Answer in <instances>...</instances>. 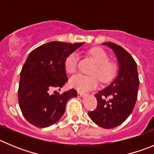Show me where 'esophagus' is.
Returning <instances> with one entry per match:
<instances>
[{
	"label": "esophagus",
	"instance_id": "obj_1",
	"mask_svg": "<svg viewBox=\"0 0 154 154\" xmlns=\"http://www.w3.org/2000/svg\"><path fill=\"white\" fill-rule=\"evenodd\" d=\"M78 97H83L86 96L85 93H82V92H78Z\"/></svg>",
	"mask_w": 154,
	"mask_h": 154
}]
</instances>
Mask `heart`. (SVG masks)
<instances>
[{
  "instance_id": "heart-1",
  "label": "heart",
  "mask_w": 154,
  "mask_h": 154,
  "mask_svg": "<svg viewBox=\"0 0 154 154\" xmlns=\"http://www.w3.org/2000/svg\"><path fill=\"white\" fill-rule=\"evenodd\" d=\"M89 54L96 63L91 74H96L102 82H109L116 72V66L109 60V56L102 48H95L90 50ZM79 55L73 52L67 56L65 60V69L69 74H73L77 70ZM70 84L78 91L86 92L95 89L99 84V79L96 75H84L77 74L72 76L70 79Z\"/></svg>"
}]
</instances>
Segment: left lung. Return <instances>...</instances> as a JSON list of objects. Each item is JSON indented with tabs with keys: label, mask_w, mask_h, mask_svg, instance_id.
Returning a JSON list of instances; mask_svg holds the SVG:
<instances>
[{
	"label": "left lung",
	"mask_w": 154,
	"mask_h": 154,
	"mask_svg": "<svg viewBox=\"0 0 154 154\" xmlns=\"http://www.w3.org/2000/svg\"><path fill=\"white\" fill-rule=\"evenodd\" d=\"M103 44L111 48L117 57L118 74L110 85L94 95L97 106L88 114L99 127L111 129L123 124L133 112L140 80L137 63L125 49L114 43Z\"/></svg>",
	"instance_id": "left-lung-1"
}]
</instances>
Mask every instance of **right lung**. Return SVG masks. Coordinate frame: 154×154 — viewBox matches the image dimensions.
I'll list each match as a JSON object with an SVG mask.
<instances>
[{"label":"right lung","instance_id":"add662e5","mask_svg":"<svg viewBox=\"0 0 154 154\" xmlns=\"http://www.w3.org/2000/svg\"><path fill=\"white\" fill-rule=\"evenodd\" d=\"M84 43L52 41L29 54L20 74L18 102L23 117L37 127H48L60 120L67 101L76 97V90L59 94L67 82L65 60Z\"/></svg>","mask_w":154,"mask_h":154}]
</instances>
